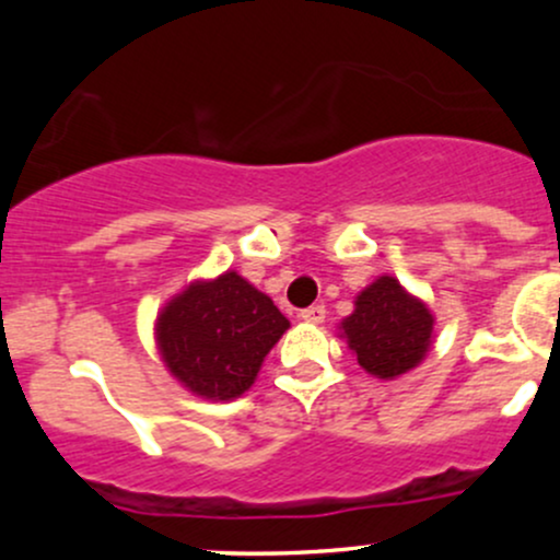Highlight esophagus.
<instances>
[{"mask_svg":"<svg viewBox=\"0 0 560 560\" xmlns=\"http://www.w3.org/2000/svg\"><path fill=\"white\" fill-rule=\"evenodd\" d=\"M300 318L305 320V324H320V320L326 318V307L324 305L305 307V311H300Z\"/></svg>","mask_w":560,"mask_h":560,"instance_id":"1","label":"esophagus"}]
</instances>
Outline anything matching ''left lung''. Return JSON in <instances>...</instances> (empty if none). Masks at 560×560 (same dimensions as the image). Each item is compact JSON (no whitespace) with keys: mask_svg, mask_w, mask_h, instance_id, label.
Returning a JSON list of instances; mask_svg holds the SVG:
<instances>
[{"mask_svg":"<svg viewBox=\"0 0 560 560\" xmlns=\"http://www.w3.org/2000/svg\"><path fill=\"white\" fill-rule=\"evenodd\" d=\"M432 329L429 307L410 298L392 276L365 287L355 300V313L342 320L358 363L378 378H395L416 369L432 345Z\"/></svg>","mask_w":560,"mask_h":560,"instance_id":"obj_1","label":"left lung"}]
</instances>
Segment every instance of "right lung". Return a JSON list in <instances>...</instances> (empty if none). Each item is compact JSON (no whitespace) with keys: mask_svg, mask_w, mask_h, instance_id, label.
I'll return each mask as SVG.
<instances>
[{"mask_svg":"<svg viewBox=\"0 0 560 560\" xmlns=\"http://www.w3.org/2000/svg\"><path fill=\"white\" fill-rule=\"evenodd\" d=\"M289 329L271 298L240 273L197 281L158 316V347L184 387L231 400L253 387L262 358Z\"/></svg>","mask_w":560,"mask_h":560,"instance_id":"obj_1","label":"right lung"}]
</instances>
